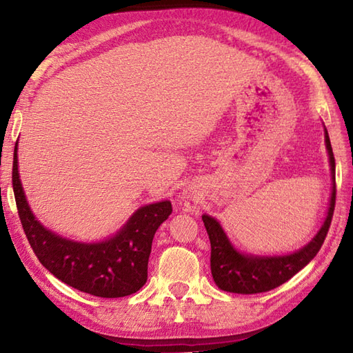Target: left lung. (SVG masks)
I'll return each mask as SVG.
<instances>
[{
    "instance_id": "left-lung-1",
    "label": "left lung",
    "mask_w": 353,
    "mask_h": 353,
    "mask_svg": "<svg viewBox=\"0 0 353 353\" xmlns=\"http://www.w3.org/2000/svg\"><path fill=\"white\" fill-rule=\"evenodd\" d=\"M325 141L332 174L331 201H329L323 226L311 239V243L302 247L301 250L285 254V256H252V254L239 253L230 244L219 221L206 214L201 216L209 235V241H211V273L214 282L220 290L236 292V294H256V292L270 291L290 281L319 253L325 243L329 226H331L336 196L335 157L326 129Z\"/></svg>"
}]
</instances>
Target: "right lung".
Wrapping results in <instances>:
<instances>
[{"label":"right lung","mask_w":353,"mask_h":353,"mask_svg":"<svg viewBox=\"0 0 353 353\" xmlns=\"http://www.w3.org/2000/svg\"><path fill=\"white\" fill-rule=\"evenodd\" d=\"M14 144L12 183L18 215L41 264L59 281L97 297H124L147 282L148 258L157 228L172 212L170 200L139 208L125 226L101 243H76L45 229L30 211L18 172Z\"/></svg>","instance_id":"right-lung-1"}]
</instances>
